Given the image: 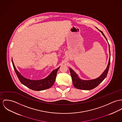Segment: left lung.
<instances>
[{
	"label": "left lung",
	"mask_w": 122,
	"mask_h": 122,
	"mask_svg": "<svg viewBox=\"0 0 122 122\" xmlns=\"http://www.w3.org/2000/svg\"><path fill=\"white\" fill-rule=\"evenodd\" d=\"M103 34L104 38L106 39L107 41V39L105 37V35H104L103 32L100 30L98 29H97ZM108 42V41H107ZM109 52H110V58L109 60V62L107 67L105 70L103 71V73L100 76H99L98 77L92 79V80H84L80 79L79 77L78 76L75 71L71 69V68H69L70 73H71V76L72 78V83L74 86L76 88L78 89H80V90H91L95 88H96L97 86L99 84H100L103 80L106 77L109 67H110V62H111V53H110V46L109 45Z\"/></svg>",
	"instance_id": "obj_1"
}]
</instances>
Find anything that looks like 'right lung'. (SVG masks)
<instances>
[{
  "label": "right lung",
  "mask_w": 122,
  "mask_h": 122,
  "mask_svg": "<svg viewBox=\"0 0 122 122\" xmlns=\"http://www.w3.org/2000/svg\"><path fill=\"white\" fill-rule=\"evenodd\" d=\"M12 63L14 71L20 82L30 89L36 91H43L51 88L54 84L56 77L57 71L60 67H59L56 68V69L54 70L46 78L41 80H30L24 77L16 69L13 63L12 59Z\"/></svg>",
  "instance_id": "1"
}]
</instances>
